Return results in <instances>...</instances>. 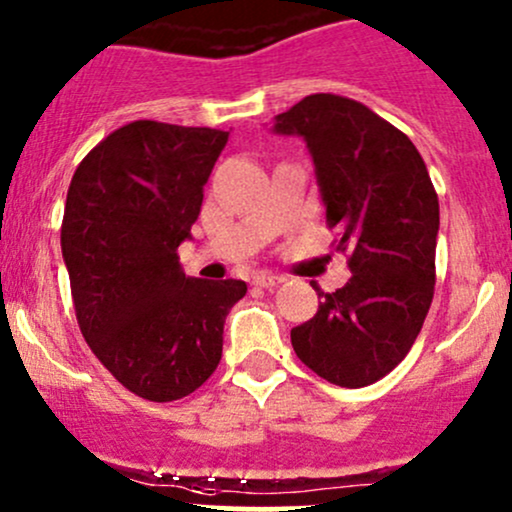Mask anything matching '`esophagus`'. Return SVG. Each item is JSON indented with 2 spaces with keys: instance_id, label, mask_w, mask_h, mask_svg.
I'll use <instances>...</instances> for the list:
<instances>
[{
  "instance_id": "obj_1",
  "label": "esophagus",
  "mask_w": 512,
  "mask_h": 512,
  "mask_svg": "<svg viewBox=\"0 0 512 512\" xmlns=\"http://www.w3.org/2000/svg\"><path fill=\"white\" fill-rule=\"evenodd\" d=\"M284 277H279V274H267V272H260L252 277V284L255 286H262V289H272V286L282 284Z\"/></svg>"
}]
</instances>
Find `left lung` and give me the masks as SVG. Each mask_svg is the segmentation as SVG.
Returning a JSON list of instances; mask_svg holds the SVG:
<instances>
[{
    "label": "left lung",
    "instance_id": "8db88e82",
    "mask_svg": "<svg viewBox=\"0 0 512 512\" xmlns=\"http://www.w3.org/2000/svg\"><path fill=\"white\" fill-rule=\"evenodd\" d=\"M274 131L306 140L325 223L352 272L333 294L313 282L318 313L291 330V345L325 381L362 389L401 364L430 311L437 192L411 138L355 99L303 97Z\"/></svg>",
    "mask_w": 512,
    "mask_h": 512
}]
</instances>
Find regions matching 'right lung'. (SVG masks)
<instances>
[{"mask_svg":"<svg viewBox=\"0 0 512 512\" xmlns=\"http://www.w3.org/2000/svg\"><path fill=\"white\" fill-rule=\"evenodd\" d=\"M216 128L133 121L72 174L60 245L80 330L119 384L145 401L189 396L216 372L240 279L187 277L204 184L226 148Z\"/></svg>","mask_w":512,"mask_h":512,"instance_id":"1","label":"right lung"}]
</instances>
